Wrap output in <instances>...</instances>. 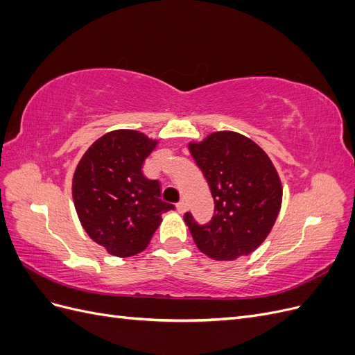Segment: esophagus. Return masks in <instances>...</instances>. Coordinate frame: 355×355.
Segmentation results:
<instances>
[{
	"mask_svg": "<svg viewBox=\"0 0 355 355\" xmlns=\"http://www.w3.org/2000/svg\"><path fill=\"white\" fill-rule=\"evenodd\" d=\"M176 210H178L179 213H185V211L188 210V204H187L185 201L178 202V204H176Z\"/></svg>",
	"mask_w": 355,
	"mask_h": 355,
	"instance_id": "esophagus-1",
	"label": "esophagus"
}]
</instances>
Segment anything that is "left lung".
Segmentation results:
<instances>
[{
	"mask_svg": "<svg viewBox=\"0 0 355 355\" xmlns=\"http://www.w3.org/2000/svg\"><path fill=\"white\" fill-rule=\"evenodd\" d=\"M188 148L214 201L207 225L185 214L197 247L214 261L250 254L270 235L282 209L283 187L271 158L252 139L230 130L213 132Z\"/></svg>",
	"mask_w": 355,
	"mask_h": 355,
	"instance_id": "1",
	"label": "left lung"
}]
</instances>
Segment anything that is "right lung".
Wrapping results in <instances>:
<instances>
[{
  "instance_id": "right-lung-1",
  "label": "right lung",
  "mask_w": 355,
  "mask_h": 355,
  "mask_svg": "<svg viewBox=\"0 0 355 355\" xmlns=\"http://www.w3.org/2000/svg\"><path fill=\"white\" fill-rule=\"evenodd\" d=\"M158 145L139 130H112L94 141L73 171L72 198L89 237L116 257L144 252L173 204L161 200L158 180L142 173Z\"/></svg>"
}]
</instances>
